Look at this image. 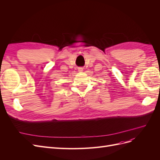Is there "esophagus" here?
<instances>
[{
    "label": "esophagus",
    "instance_id": "esophagus-1",
    "mask_svg": "<svg viewBox=\"0 0 160 160\" xmlns=\"http://www.w3.org/2000/svg\"><path fill=\"white\" fill-rule=\"evenodd\" d=\"M83 71V69H82L81 67H79V68L78 69V71H79V72H82Z\"/></svg>",
    "mask_w": 160,
    "mask_h": 160
}]
</instances>
